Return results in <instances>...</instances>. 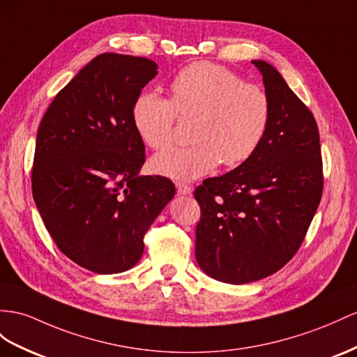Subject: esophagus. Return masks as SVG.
<instances>
[{
	"instance_id": "1",
	"label": "esophagus",
	"mask_w": 357,
	"mask_h": 357,
	"mask_svg": "<svg viewBox=\"0 0 357 357\" xmlns=\"http://www.w3.org/2000/svg\"><path fill=\"white\" fill-rule=\"evenodd\" d=\"M176 191L178 195H190L193 191V187L184 184V182H176Z\"/></svg>"
}]
</instances>
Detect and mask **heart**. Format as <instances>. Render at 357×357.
<instances>
[{
  "label": "heart",
  "instance_id": "heart-1",
  "mask_svg": "<svg viewBox=\"0 0 357 357\" xmlns=\"http://www.w3.org/2000/svg\"><path fill=\"white\" fill-rule=\"evenodd\" d=\"M195 119L188 148L164 151L152 169L164 176L191 181L218 164L235 167L253 157L270 125L271 100L259 84L211 61L182 69L170 84V99L142 93L132 107V123L151 149H166L175 139L178 119Z\"/></svg>",
  "mask_w": 357,
  "mask_h": 357
}]
</instances>
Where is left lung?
<instances>
[{
    "instance_id": "8db88e82",
    "label": "left lung",
    "mask_w": 357,
    "mask_h": 357,
    "mask_svg": "<svg viewBox=\"0 0 357 357\" xmlns=\"http://www.w3.org/2000/svg\"><path fill=\"white\" fill-rule=\"evenodd\" d=\"M271 100L259 149L195 190L200 206L196 261L208 276L249 283L280 270L298 252L323 195V158L312 112L279 72L253 60Z\"/></svg>"
}]
</instances>
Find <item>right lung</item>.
Listing matches in <instances>:
<instances>
[{"label": "right lung", "instance_id": "add662e5", "mask_svg": "<svg viewBox=\"0 0 357 357\" xmlns=\"http://www.w3.org/2000/svg\"><path fill=\"white\" fill-rule=\"evenodd\" d=\"M157 63L105 52L54 98L36 139L31 190L45 227L63 255L99 274L140 261L146 232L175 185L139 176L144 143L132 123Z\"/></svg>", "mask_w": 357, "mask_h": 357}]
</instances>
